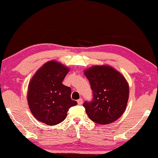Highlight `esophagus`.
I'll return each mask as SVG.
<instances>
[{"instance_id": "obj_1", "label": "esophagus", "mask_w": 158, "mask_h": 158, "mask_svg": "<svg viewBox=\"0 0 158 158\" xmlns=\"http://www.w3.org/2000/svg\"><path fill=\"white\" fill-rule=\"evenodd\" d=\"M77 103H78V105H81L82 103H83V99L82 98H79L78 100H77Z\"/></svg>"}]
</instances>
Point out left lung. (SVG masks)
Masks as SVG:
<instances>
[{
    "mask_svg": "<svg viewBox=\"0 0 158 158\" xmlns=\"http://www.w3.org/2000/svg\"><path fill=\"white\" fill-rule=\"evenodd\" d=\"M93 90V100L83 106L93 122L108 124L124 114L129 99V85L119 72L109 65H95L84 71Z\"/></svg>",
    "mask_w": 158,
    "mask_h": 158,
    "instance_id": "obj_1",
    "label": "left lung"
}]
</instances>
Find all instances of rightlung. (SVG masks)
Masks as SVG:
<instances>
[{"mask_svg":"<svg viewBox=\"0 0 158 158\" xmlns=\"http://www.w3.org/2000/svg\"><path fill=\"white\" fill-rule=\"evenodd\" d=\"M69 68L57 61H49L36 71L29 82L27 100L31 114L49 126L60 124L70 107L77 105L71 99V88L62 84Z\"/></svg>","mask_w":158,"mask_h":158,"instance_id":"add662e5","label":"right lung"}]
</instances>
